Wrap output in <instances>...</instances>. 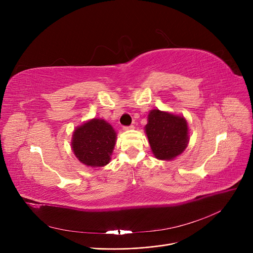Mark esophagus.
Returning <instances> with one entry per match:
<instances>
[{
    "instance_id": "1",
    "label": "esophagus",
    "mask_w": 253,
    "mask_h": 253,
    "mask_svg": "<svg viewBox=\"0 0 253 253\" xmlns=\"http://www.w3.org/2000/svg\"><path fill=\"white\" fill-rule=\"evenodd\" d=\"M134 126L133 125H130V126H124L123 130H130V129H133Z\"/></svg>"
}]
</instances>
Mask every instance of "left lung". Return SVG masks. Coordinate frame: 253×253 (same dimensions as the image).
Wrapping results in <instances>:
<instances>
[{
    "label": "left lung",
    "mask_w": 253,
    "mask_h": 253,
    "mask_svg": "<svg viewBox=\"0 0 253 253\" xmlns=\"http://www.w3.org/2000/svg\"><path fill=\"white\" fill-rule=\"evenodd\" d=\"M144 128L152 152L159 160H173L188 147V122L181 116L152 110Z\"/></svg>",
    "instance_id": "obj_1"
}]
</instances>
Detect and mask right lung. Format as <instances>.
Masks as SVG:
<instances>
[{"instance_id":"add662e5","label":"right lung","mask_w":253,"mask_h":253,"mask_svg":"<svg viewBox=\"0 0 253 253\" xmlns=\"http://www.w3.org/2000/svg\"><path fill=\"white\" fill-rule=\"evenodd\" d=\"M117 133L102 119H92L75 129L72 149L78 160L86 166L102 167L109 164Z\"/></svg>"}]
</instances>
